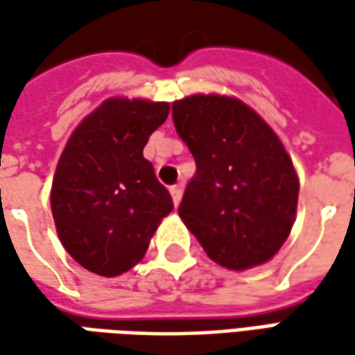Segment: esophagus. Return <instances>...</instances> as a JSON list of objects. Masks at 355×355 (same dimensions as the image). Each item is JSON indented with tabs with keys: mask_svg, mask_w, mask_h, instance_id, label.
<instances>
[{
	"mask_svg": "<svg viewBox=\"0 0 355 355\" xmlns=\"http://www.w3.org/2000/svg\"><path fill=\"white\" fill-rule=\"evenodd\" d=\"M170 193H171V198H173V203L178 205V203H180V199H182V193H184V187H182L180 184L171 185Z\"/></svg>",
	"mask_w": 355,
	"mask_h": 355,
	"instance_id": "34e87169",
	"label": "esophagus"
}]
</instances>
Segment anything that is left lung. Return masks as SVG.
Wrapping results in <instances>:
<instances>
[{
  "label": "left lung",
  "instance_id": "8db88e82",
  "mask_svg": "<svg viewBox=\"0 0 355 355\" xmlns=\"http://www.w3.org/2000/svg\"><path fill=\"white\" fill-rule=\"evenodd\" d=\"M178 136L196 159L180 217L221 266L263 265L286 241L298 178L277 134L247 104L189 96L171 106Z\"/></svg>",
  "mask_w": 355,
  "mask_h": 355
}]
</instances>
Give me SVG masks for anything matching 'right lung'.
Masks as SVG:
<instances>
[{"instance_id":"add662e5","label":"right lung","mask_w":355,"mask_h":355,"mask_svg":"<svg viewBox=\"0 0 355 355\" xmlns=\"http://www.w3.org/2000/svg\"><path fill=\"white\" fill-rule=\"evenodd\" d=\"M168 114V103L110 98L78 124L62 152L51 191L53 219L67 252L90 272L130 270L173 209L144 157L150 134Z\"/></svg>"}]
</instances>
